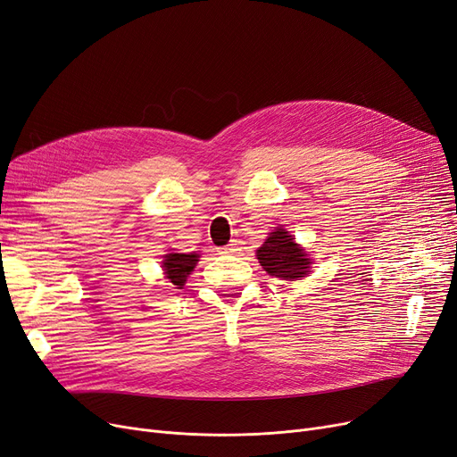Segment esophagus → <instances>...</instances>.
Listing matches in <instances>:
<instances>
[{
	"mask_svg": "<svg viewBox=\"0 0 457 457\" xmlns=\"http://www.w3.org/2000/svg\"><path fill=\"white\" fill-rule=\"evenodd\" d=\"M237 250H239V246H237V243H229L228 246H222L218 252H220V253H235Z\"/></svg>",
	"mask_w": 457,
	"mask_h": 457,
	"instance_id": "1",
	"label": "esophagus"
}]
</instances>
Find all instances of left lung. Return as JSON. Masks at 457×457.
I'll use <instances>...</instances> for the list:
<instances>
[{"label":"left lung","mask_w":457,"mask_h":457,"mask_svg":"<svg viewBox=\"0 0 457 457\" xmlns=\"http://www.w3.org/2000/svg\"><path fill=\"white\" fill-rule=\"evenodd\" d=\"M255 255L270 276L282 280H303L310 274V255L284 228H276L269 233L265 243L255 250Z\"/></svg>","instance_id":"left-lung-1"}]
</instances>
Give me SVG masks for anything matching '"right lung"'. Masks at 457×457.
Listing matches in <instances>:
<instances>
[{"mask_svg": "<svg viewBox=\"0 0 457 457\" xmlns=\"http://www.w3.org/2000/svg\"><path fill=\"white\" fill-rule=\"evenodd\" d=\"M195 252L192 253H166L164 255V262H162V267H164V274L168 280L177 286V289H181L187 282V276L194 270L195 263L200 262L197 260Z\"/></svg>", "mask_w": 457, "mask_h": 457, "instance_id": "add662e5", "label": "right lung"}]
</instances>
